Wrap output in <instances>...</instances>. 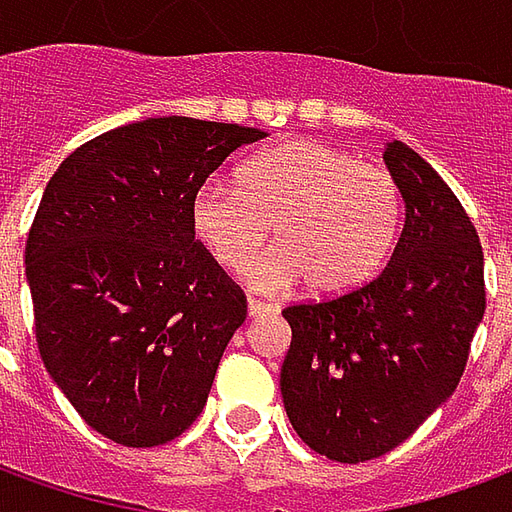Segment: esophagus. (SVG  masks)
Segmentation results:
<instances>
[{
  "label": "esophagus",
  "instance_id": "1",
  "mask_svg": "<svg viewBox=\"0 0 512 512\" xmlns=\"http://www.w3.org/2000/svg\"><path fill=\"white\" fill-rule=\"evenodd\" d=\"M246 310H249V318H266V315H274V312H277V307H274V304H266V301L249 299Z\"/></svg>",
  "mask_w": 512,
  "mask_h": 512
}]
</instances>
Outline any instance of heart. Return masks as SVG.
Segmentation results:
<instances>
[{
	"label": "heart",
	"mask_w": 512,
	"mask_h": 512,
	"mask_svg": "<svg viewBox=\"0 0 512 512\" xmlns=\"http://www.w3.org/2000/svg\"><path fill=\"white\" fill-rule=\"evenodd\" d=\"M400 219L392 172L321 142L257 153L238 169V186L211 180L191 205L194 233L219 266L244 271L274 227L279 246L257 260L249 282L282 290L307 279L318 296H343L376 277Z\"/></svg>",
	"instance_id": "heart-1"
}]
</instances>
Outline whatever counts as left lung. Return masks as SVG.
I'll return each mask as SVG.
<instances>
[{
    "label": "left lung",
    "instance_id": "obj_1",
    "mask_svg": "<svg viewBox=\"0 0 512 512\" xmlns=\"http://www.w3.org/2000/svg\"><path fill=\"white\" fill-rule=\"evenodd\" d=\"M406 202L386 268L362 288L282 310L290 323L279 389L293 430L340 463L406 441L455 392L483 321V246L425 158L386 142Z\"/></svg>",
    "mask_w": 512,
    "mask_h": 512
}]
</instances>
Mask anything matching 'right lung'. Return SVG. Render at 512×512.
I'll return each mask as SVG.
<instances>
[{"instance_id":"obj_1","label":"right lung","mask_w":512,"mask_h":512,"mask_svg":"<svg viewBox=\"0 0 512 512\" xmlns=\"http://www.w3.org/2000/svg\"><path fill=\"white\" fill-rule=\"evenodd\" d=\"M263 136L147 117L76 147L43 191L24 252L40 359L115 444H167L200 417L246 296L194 238L191 205Z\"/></svg>"}]
</instances>
